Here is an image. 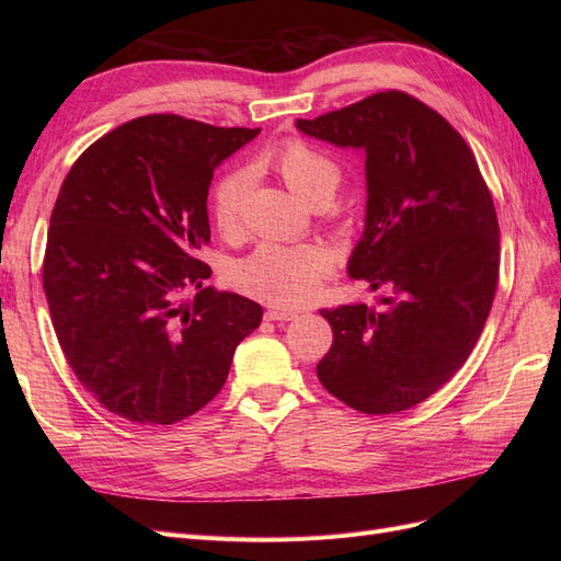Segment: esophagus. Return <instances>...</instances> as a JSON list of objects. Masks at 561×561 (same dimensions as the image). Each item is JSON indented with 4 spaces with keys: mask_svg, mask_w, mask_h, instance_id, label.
I'll return each instance as SVG.
<instances>
[{
    "mask_svg": "<svg viewBox=\"0 0 561 561\" xmlns=\"http://www.w3.org/2000/svg\"><path fill=\"white\" fill-rule=\"evenodd\" d=\"M266 320H295L297 318V311H290V309H278V307H271L266 309Z\"/></svg>",
    "mask_w": 561,
    "mask_h": 561,
    "instance_id": "esophagus-1",
    "label": "esophagus"
}]
</instances>
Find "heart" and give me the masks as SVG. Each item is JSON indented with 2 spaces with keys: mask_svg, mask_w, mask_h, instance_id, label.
I'll use <instances>...</instances> for the list:
<instances>
[{
  "mask_svg": "<svg viewBox=\"0 0 561 561\" xmlns=\"http://www.w3.org/2000/svg\"><path fill=\"white\" fill-rule=\"evenodd\" d=\"M268 163L293 192L313 206H325L342 182V168L316 145L290 138L268 154ZM254 175L250 168L236 165L210 186V217L225 239H239L245 229L248 201ZM332 257L325 248L264 243L233 268V283L245 295L276 307H301L311 301L320 283L330 276Z\"/></svg>",
  "mask_w": 561,
  "mask_h": 561,
  "instance_id": "obj_1",
  "label": "heart"
}]
</instances>
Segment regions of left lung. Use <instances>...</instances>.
Returning <instances> with one entry per match:
<instances>
[{"instance_id": "8db88e82", "label": "left lung", "mask_w": 561, "mask_h": 561, "mask_svg": "<svg viewBox=\"0 0 561 561\" xmlns=\"http://www.w3.org/2000/svg\"><path fill=\"white\" fill-rule=\"evenodd\" d=\"M297 128L365 149L367 222L348 276L379 307L322 309L332 346L316 367L336 400L396 414L443 388L478 344L499 287L494 198L472 149L443 114L404 91H379Z\"/></svg>"}]
</instances>
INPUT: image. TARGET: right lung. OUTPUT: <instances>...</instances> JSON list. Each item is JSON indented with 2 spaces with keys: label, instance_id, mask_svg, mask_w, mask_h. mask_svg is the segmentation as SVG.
<instances>
[{
  "label": "right lung",
  "instance_id": "1",
  "mask_svg": "<svg viewBox=\"0 0 561 561\" xmlns=\"http://www.w3.org/2000/svg\"><path fill=\"white\" fill-rule=\"evenodd\" d=\"M260 128L149 114L110 130L75 161L44 254V293L79 383L142 426H171L225 386L262 307L203 285L210 266L215 168ZM196 286L186 305L181 293Z\"/></svg>",
  "mask_w": 561,
  "mask_h": 561
}]
</instances>
